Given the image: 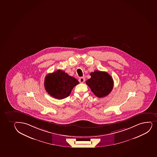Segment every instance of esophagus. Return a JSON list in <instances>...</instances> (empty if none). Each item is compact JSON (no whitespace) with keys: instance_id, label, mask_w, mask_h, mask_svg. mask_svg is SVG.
<instances>
[{"instance_id":"obj_1","label":"esophagus","mask_w":157,"mask_h":157,"mask_svg":"<svg viewBox=\"0 0 157 157\" xmlns=\"http://www.w3.org/2000/svg\"><path fill=\"white\" fill-rule=\"evenodd\" d=\"M79 81L80 83H83L84 82V81H85V79H84V77H80L79 79Z\"/></svg>"}]
</instances>
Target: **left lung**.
Wrapping results in <instances>:
<instances>
[{
	"label": "left lung",
	"instance_id": "1",
	"mask_svg": "<svg viewBox=\"0 0 157 157\" xmlns=\"http://www.w3.org/2000/svg\"><path fill=\"white\" fill-rule=\"evenodd\" d=\"M91 78L86 84L98 98L107 96L113 89V80L109 74L105 71H96L90 74Z\"/></svg>",
	"mask_w": 157,
	"mask_h": 157
}]
</instances>
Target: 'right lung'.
<instances>
[{
  "label": "right lung",
  "mask_w": 157,
  "mask_h": 157,
  "mask_svg": "<svg viewBox=\"0 0 157 157\" xmlns=\"http://www.w3.org/2000/svg\"><path fill=\"white\" fill-rule=\"evenodd\" d=\"M79 81L62 70H57L46 76L44 80V88L51 96L62 100L71 94V90Z\"/></svg>",
  "instance_id": "add662e5"
}]
</instances>
